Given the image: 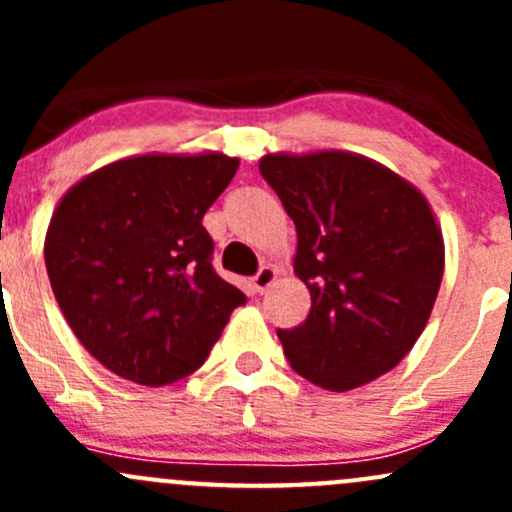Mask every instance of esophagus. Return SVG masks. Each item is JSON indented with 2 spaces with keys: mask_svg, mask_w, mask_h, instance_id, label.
Masks as SVG:
<instances>
[{
  "mask_svg": "<svg viewBox=\"0 0 512 512\" xmlns=\"http://www.w3.org/2000/svg\"><path fill=\"white\" fill-rule=\"evenodd\" d=\"M275 277H277V270L272 265H262L260 270H257V275L252 277V287L257 289V292H265L267 287L272 285V282H275Z\"/></svg>",
  "mask_w": 512,
  "mask_h": 512,
  "instance_id": "esophagus-1",
  "label": "esophagus"
}]
</instances>
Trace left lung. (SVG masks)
I'll return each mask as SVG.
<instances>
[{"label": "left lung", "mask_w": 512, "mask_h": 512, "mask_svg": "<svg viewBox=\"0 0 512 512\" xmlns=\"http://www.w3.org/2000/svg\"><path fill=\"white\" fill-rule=\"evenodd\" d=\"M262 178L297 227L294 272L307 319L277 329L299 376L349 391L394 369L421 337L443 277V237L426 198L369 158L265 156Z\"/></svg>", "instance_id": "left-lung-1"}]
</instances>
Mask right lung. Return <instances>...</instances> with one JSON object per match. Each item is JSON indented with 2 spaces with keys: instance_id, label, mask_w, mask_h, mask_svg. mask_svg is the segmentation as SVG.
Returning a JSON list of instances; mask_svg holds the SVG:
<instances>
[{
  "instance_id": "add662e5",
  "label": "right lung",
  "mask_w": 512,
  "mask_h": 512,
  "mask_svg": "<svg viewBox=\"0 0 512 512\" xmlns=\"http://www.w3.org/2000/svg\"><path fill=\"white\" fill-rule=\"evenodd\" d=\"M237 165L223 153L126 158L61 198L44 242L51 289L113 374L141 386L193 374L245 304L215 272L203 227Z\"/></svg>"
}]
</instances>
